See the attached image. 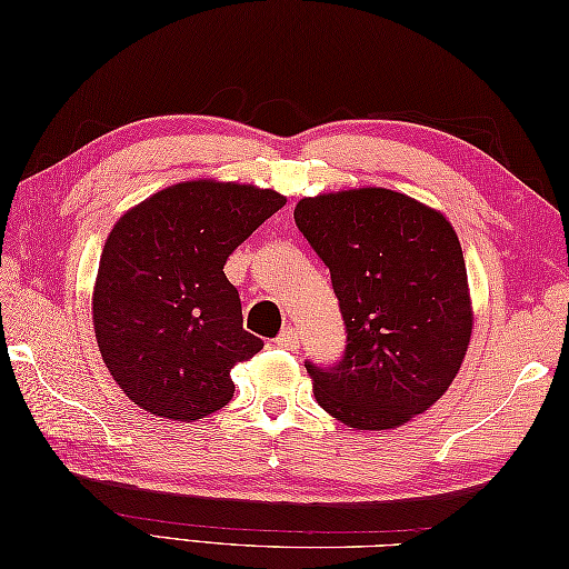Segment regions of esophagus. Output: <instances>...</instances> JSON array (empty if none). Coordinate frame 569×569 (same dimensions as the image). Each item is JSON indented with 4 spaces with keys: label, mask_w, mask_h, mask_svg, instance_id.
Masks as SVG:
<instances>
[{
    "label": "esophagus",
    "mask_w": 569,
    "mask_h": 569,
    "mask_svg": "<svg viewBox=\"0 0 569 569\" xmlns=\"http://www.w3.org/2000/svg\"><path fill=\"white\" fill-rule=\"evenodd\" d=\"M300 342H303V337H300L298 328H283L281 335L276 337V345L283 347V349H298Z\"/></svg>",
    "instance_id": "esophagus-1"
}]
</instances>
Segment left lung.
Masks as SVG:
<instances>
[{"instance_id": "left-lung-1", "label": "left lung", "mask_w": 569, "mask_h": 569, "mask_svg": "<svg viewBox=\"0 0 569 569\" xmlns=\"http://www.w3.org/2000/svg\"><path fill=\"white\" fill-rule=\"evenodd\" d=\"M296 227L330 269L347 345L306 361L318 403L359 430H389L428 410L462 365L471 308L452 224L413 198L361 188L306 198Z\"/></svg>"}]
</instances>
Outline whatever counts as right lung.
I'll list each match as a JSON object with an SVG mask.
<instances>
[{
	"instance_id": "add662e5",
	"label": "right lung",
	"mask_w": 569,
	"mask_h": 569,
	"mask_svg": "<svg viewBox=\"0 0 569 569\" xmlns=\"http://www.w3.org/2000/svg\"><path fill=\"white\" fill-rule=\"evenodd\" d=\"M286 204L273 190L192 180L156 192L107 237L92 296L107 369L149 413L198 420L234 396L229 371L263 349L224 263Z\"/></svg>"
}]
</instances>
